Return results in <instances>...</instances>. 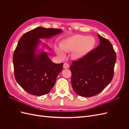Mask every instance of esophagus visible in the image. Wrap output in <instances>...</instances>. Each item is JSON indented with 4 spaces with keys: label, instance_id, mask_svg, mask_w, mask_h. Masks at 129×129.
Returning a JSON list of instances; mask_svg holds the SVG:
<instances>
[{
    "label": "esophagus",
    "instance_id": "1",
    "mask_svg": "<svg viewBox=\"0 0 129 129\" xmlns=\"http://www.w3.org/2000/svg\"><path fill=\"white\" fill-rule=\"evenodd\" d=\"M69 67V65L68 63H64L63 64V68H64V69H67V68H68Z\"/></svg>",
    "mask_w": 129,
    "mask_h": 129
}]
</instances>
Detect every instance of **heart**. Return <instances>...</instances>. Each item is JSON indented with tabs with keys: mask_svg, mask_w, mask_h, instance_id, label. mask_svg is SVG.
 <instances>
[{
	"mask_svg": "<svg viewBox=\"0 0 129 129\" xmlns=\"http://www.w3.org/2000/svg\"><path fill=\"white\" fill-rule=\"evenodd\" d=\"M95 44V39L92 37L76 34L62 41L60 44L61 48L57 47L56 51L61 58L65 57L64 51L65 52H73V57L76 60H80L91 51Z\"/></svg>",
	"mask_w": 129,
	"mask_h": 129,
	"instance_id": "obj_1",
	"label": "heart"
}]
</instances>
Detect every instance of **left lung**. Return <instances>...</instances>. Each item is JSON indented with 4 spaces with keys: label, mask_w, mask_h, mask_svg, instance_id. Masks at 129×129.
<instances>
[{
    "label": "left lung",
    "mask_w": 129,
    "mask_h": 129,
    "mask_svg": "<svg viewBox=\"0 0 129 129\" xmlns=\"http://www.w3.org/2000/svg\"><path fill=\"white\" fill-rule=\"evenodd\" d=\"M100 44L70 67L71 82L77 94L91 97L102 91L114 76L116 55L108 40L98 34Z\"/></svg>",
    "instance_id": "left-lung-1"
}]
</instances>
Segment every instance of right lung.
<instances>
[{"mask_svg":"<svg viewBox=\"0 0 129 129\" xmlns=\"http://www.w3.org/2000/svg\"><path fill=\"white\" fill-rule=\"evenodd\" d=\"M62 33V29L37 27L26 32L19 40L13 57L14 76L26 91L35 96L48 93L55 84L63 63H55L48 57L41 39H49ZM43 45L41 49L38 48Z\"/></svg>","mask_w":129,"mask_h":129,"instance_id":"1","label":"right lung"}]
</instances>
